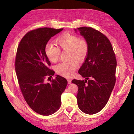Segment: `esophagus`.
Returning <instances> with one entry per match:
<instances>
[{"label":"esophagus","instance_id":"1","mask_svg":"<svg viewBox=\"0 0 134 134\" xmlns=\"http://www.w3.org/2000/svg\"><path fill=\"white\" fill-rule=\"evenodd\" d=\"M68 84H70L71 83V80L70 79H68Z\"/></svg>","mask_w":134,"mask_h":134}]
</instances>
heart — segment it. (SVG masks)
<instances>
[{"label": "heart", "mask_w": 134, "mask_h": 134, "mask_svg": "<svg viewBox=\"0 0 134 134\" xmlns=\"http://www.w3.org/2000/svg\"><path fill=\"white\" fill-rule=\"evenodd\" d=\"M59 47L63 50H69V58L72 59L67 62L60 63L55 67L58 74L65 77H70L78 67V62H82L88 52V44L86 40L80 39L75 35L66 33L59 36L56 40ZM48 59L52 63L57 62L60 50L54 44L47 43L44 49Z\"/></svg>", "instance_id": "obj_1"}]
</instances>
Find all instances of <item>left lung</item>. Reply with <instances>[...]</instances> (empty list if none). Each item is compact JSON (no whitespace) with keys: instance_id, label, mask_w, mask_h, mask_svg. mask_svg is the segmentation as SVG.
<instances>
[{"instance_id":"left-lung-1","label":"left lung","mask_w":134,"mask_h":134,"mask_svg":"<svg viewBox=\"0 0 134 134\" xmlns=\"http://www.w3.org/2000/svg\"><path fill=\"white\" fill-rule=\"evenodd\" d=\"M88 44L86 60L79 70L84 80L73 79L78 88L76 95L78 107L86 114L93 115L106 106L116 82L117 62L108 38L91 27L75 29Z\"/></svg>"}]
</instances>
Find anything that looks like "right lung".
Segmentation results:
<instances>
[{"mask_svg": "<svg viewBox=\"0 0 134 134\" xmlns=\"http://www.w3.org/2000/svg\"><path fill=\"white\" fill-rule=\"evenodd\" d=\"M63 30L44 27L28 32L17 48L15 69L22 94L28 106L43 116L53 114L59 109L61 96L68 84L67 80L59 75L51 83L45 81L55 74L48 68L51 63L44 52L46 45Z\"/></svg>", "mask_w": 134, "mask_h": 134, "instance_id": "add662e5", "label": "right lung"}]
</instances>
